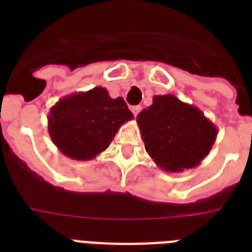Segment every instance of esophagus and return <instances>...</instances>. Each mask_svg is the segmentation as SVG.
<instances>
[{
  "label": "esophagus",
  "mask_w": 252,
  "mask_h": 252,
  "mask_svg": "<svg viewBox=\"0 0 252 252\" xmlns=\"http://www.w3.org/2000/svg\"><path fill=\"white\" fill-rule=\"evenodd\" d=\"M130 111H132V114H133L134 116H137L138 112L141 111V106H132L130 107Z\"/></svg>",
  "instance_id": "34e87169"
}]
</instances>
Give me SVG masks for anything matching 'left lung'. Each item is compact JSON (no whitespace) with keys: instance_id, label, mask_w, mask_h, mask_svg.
<instances>
[{"instance_id":"obj_1","label":"left lung","mask_w":252,"mask_h":252,"mask_svg":"<svg viewBox=\"0 0 252 252\" xmlns=\"http://www.w3.org/2000/svg\"><path fill=\"white\" fill-rule=\"evenodd\" d=\"M137 124L148 154L168 172L199 166L219 133L203 111L171 94L153 96V104L137 115Z\"/></svg>"}]
</instances>
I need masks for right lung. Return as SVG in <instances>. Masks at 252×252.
I'll return each instance as SVG.
<instances>
[{
	"mask_svg": "<svg viewBox=\"0 0 252 252\" xmlns=\"http://www.w3.org/2000/svg\"><path fill=\"white\" fill-rule=\"evenodd\" d=\"M133 119L122 96L112 99L96 86L59 99L49 110L48 133L61 153L90 161L110 146L124 123Z\"/></svg>",
	"mask_w": 252,
	"mask_h": 252,
	"instance_id": "right-lung-1",
	"label": "right lung"
}]
</instances>
